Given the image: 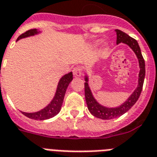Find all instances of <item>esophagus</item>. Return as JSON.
Masks as SVG:
<instances>
[{"instance_id":"obj_1","label":"esophagus","mask_w":157,"mask_h":157,"mask_svg":"<svg viewBox=\"0 0 157 157\" xmlns=\"http://www.w3.org/2000/svg\"><path fill=\"white\" fill-rule=\"evenodd\" d=\"M73 73H74V75L76 76V77H80L82 75V69L81 67H75L74 70H73Z\"/></svg>"}]
</instances>
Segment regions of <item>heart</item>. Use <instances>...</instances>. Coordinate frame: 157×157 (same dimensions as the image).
Instances as JSON below:
<instances>
[{"label":"heart","instance_id":"obj_1","mask_svg":"<svg viewBox=\"0 0 157 157\" xmlns=\"http://www.w3.org/2000/svg\"><path fill=\"white\" fill-rule=\"evenodd\" d=\"M101 43V41H97L96 42V45H100Z\"/></svg>","mask_w":157,"mask_h":157}]
</instances>
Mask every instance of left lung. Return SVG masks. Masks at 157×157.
<instances>
[{"mask_svg": "<svg viewBox=\"0 0 157 157\" xmlns=\"http://www.w3.org/2000/svg\"><path fill=\"white\" fill-rule=\"evenodd\" d=\"M115 33L117 35V40H116V44L124 43L127 45L133 50V52L135 53L136 56L138 58V65H139V74H138V86L133 91V93L131 94L127 100L124 102L122 103L121 105H118L116 107H106L105 105H101L98 101L96 100L95 98L92 95V90L90 88L88 82H89V78L87 73H85L84 75V89H85V99L87 102V108L90 113L93 116L97 118L101 119V120H111L115 118L120 117L124 113L131 109L138 101V98L141 94L142 89H143V82L145 78V61L143 59V55L141 52V49L138 42L133 37H129L128 34L122 32L121 30L115 29Z\"/></svg>", "mask_w": 157, "mask_h": 157, "instance_id": "obj_1", "label": "left lung"}]
</instances>
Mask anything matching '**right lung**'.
<instances>
[{
	"instance_id": "obj_1",
	"label": "right lung",
	"mask_w": 157,
	"mask_h": 157,
	"mask_svg": "<svg viewBox=\"0 0 157 157\" xmlns=\"http://www.w3.org/2000/svg\"><path fill=\"white\" fill-rule=\"evenodd\" d=\"M39 30L34 29H30L29 31H27L24 33L21 34L18 38L17 41L22 39V38H25V37H31V36H34L40 33ZM73 80V73L70 72L66 74V75H63L60 79H59L58 85H57L56 91L55 93L54 98H52L51 102L45 106L43 109L36 111V112L28 113V112H23L25 116L28 118H30L32 120H45L51 119V118L54 117L59 112V110L61 109L62 104H63V101L65 98V92L67 89L68 86L70 83V82Z\"/></svg>"
}]
</instances>
